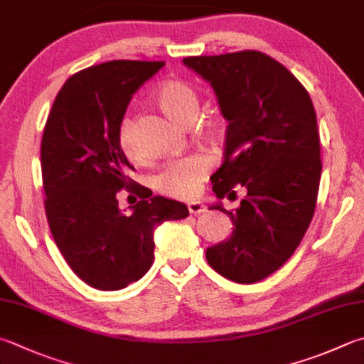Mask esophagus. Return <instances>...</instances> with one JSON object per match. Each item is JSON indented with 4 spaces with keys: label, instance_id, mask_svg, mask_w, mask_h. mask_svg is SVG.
<instances>
[{
    "label": "esophagus",
    "instance_id": "34e87169",
    "mask_svg": "<svg viewBox=\"0 0 364 364\" xmlns=\"http://www.w3.org/2000/svg\"><path fill=\"white\" fill-rule=\"evenodd\" d=\"M187 208H188V212L191 215H198V214H203V212L205 210V208H204V204L201 203V201H190L188 204H187Z\"/></svg>",
    "mask_w": 364,
    "mask_h": 364
}]
</instances>
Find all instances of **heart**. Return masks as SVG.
Instances as JSON below:
<instances>
[{"label":"heart","instance_id":"1","mask_svg":"<svg viewBox=\"0 0 364 364\" xmlns=\"http://www.w3.org/2000/svg\"><path fill=\"white\" fill-rule=\"evenodd\" d=\"M154 100L156 106L169 119L181 123V125H190L195 120V115L198 112V95L183 80H164L155 90ZM220 132L222 127L218 123H214L208 128V133L212 136H218ZM117 136L122 152L129 160H138L139 155L134 149L133 122L129 115H125L122 119ZM210 166V160L201 154H193L181 160H173L164 164L159 173L152 177L154 188L171 198L190 200L191 196L198 193L201 183L209 176Z\"/></svg>","mask_w":364,"mask_h":364}]
</instances>
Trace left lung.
Wrapping results in <instances>:
<instances>
[{
	"mask_svg": "<svg viewBox=\"0 0 364 364\" xmlns=\"http://www.w3.org/2000/svg\"><path fill=\"white\" fill-rule=\"evenodd\" d=\"M208 82L228 120L225 161L212 176L218 200H244L235 225L205 259L223 277L255 284L284 266L303 241L317 204L321 160L317 117L304 85L277 60L258 50L187 57Z\"/></svg>",
	"mask_w": 364,
	"mask_h": 364,
	"instance_id": "8db88e82",
	"label": "left lung"
}]
</instances>
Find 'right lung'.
<instances>
[{
    "mask_svg": "<svg viewBox=\"0 0 364 364\" xmlns=\"http://www.w3.org/2000/svg\"><path fill=\"white\" fill-rule=\"evenodd\" d=\"M164 61L114 60L73 74L61 87L41 141L44 209L55 244L75 276L98 290H120L154 263V230L188 215L187 205L136 183L119 146V125L138 88ZM140 198L134 214L117 193Z\"/></svg>",
    "mask_w": 364,
    "mask_h": 364,
    "instance_id": "add662e5",
    "label": "right lung"
}]
</instances>
